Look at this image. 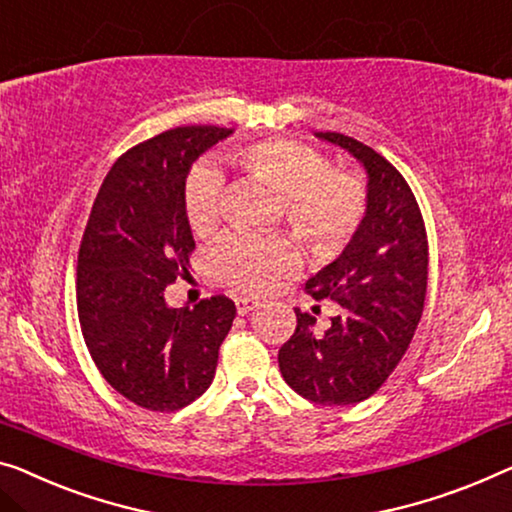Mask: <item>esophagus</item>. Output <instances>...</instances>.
<instances>
[{"instance_id":"esophagus-1","label":"esophagus","mask_w":512,"mask_h":512,"mask_svg":"<svg viewBox=\"0 0 512 512\" xmlns=\"http://www.w3.org/2000/svg\"><path fill=\"white\" fill-rule=\"evenodd\" d=\"M234 303H236V312H239V315H248L250 310H255L259 305V301L253 299V296H236Z\"/></svg>"}]
</instances>
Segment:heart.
Returning a JSON list of instances; mask_svg holds the SVG:
<instances>
[{
	"label": "heart",
	"mask_w": 512,
	"mask_h": 512,
	"mask_svg": "<svg viewBox=\"0 0 512 512\" xmlns=\"http://www.w3.org/2000/svg\"><path fill=\"white\" fill-rule=\"evenodd\" d=\"M232 163L248 177L282 195L292 230L319 255L347 246L365 213V190L349 172L285 137L250 142L236 149ZM223 177L216 167L197 165L183 188V211L190 230L209 234L218 225ZM301 264V253L282 236L232 234L213 250L216 273L243 292H266Z\"/></svg>",
	"instance_id": "b5f03b06"
}]
</instances>
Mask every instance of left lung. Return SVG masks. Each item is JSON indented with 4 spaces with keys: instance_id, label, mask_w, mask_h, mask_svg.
<instances>
[{
    "instance_id": "obj_1",
    "label": "left lung",
    "mask_w": 512,
    "mask_h": 512,
    "mask_svg": "<svg viewBox=\"0 0 512 512\" xmlns=\"http://www.w3.org/2000/svg\"><path fill=\"white\" fill-rule=\"evenodd\" d=\"M315 137L363 165L365 213L345 250L308 282L312 299H331L340 315L324 333L296 308V331L278 352L282 377L305 400H368L407 352L423 315L427 236L421 209L402 174L368 144L342 133Z\"/></svg>"
}]
</instances>
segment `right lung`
I'll return each mask as SVG.
<instances>
[{
    "label": "right lung",
    "mask_w": 512,
    "mask_h": 512,
    "mask_svg": "<svg viewBox=\"0 0 512 512\" xmlns=\"http://www.w3.org/2000/svg\"><path fill=\"white\" fill-rule=\"evenodd\" d=\"M232 128L179 126L126 151L91 207L78 255V317L114 391L149 411H177L207 391L234 301L170 308L195 239L183 211L190 167Z\"/></svg>",
    "instance_id": "add662e5"
}]
</instances>
